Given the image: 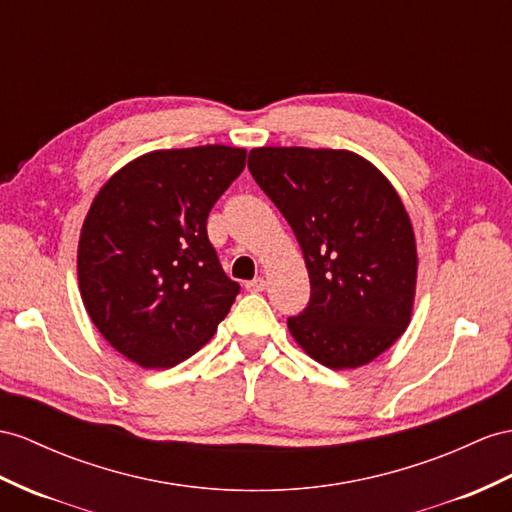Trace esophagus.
<instances>
[{
	"mask_svg": "<svg viewBox=\"0 0 512 512\" xmlns=\"http://www.w3.org/2000/svg\"><path fill=\"white\" fill-rule=\"evenodd\" d=\"M246 290L248 292H264L266 290V279L264 277H257V279H253V281H248L246 283Z\"/></svg>",
	"mask_w": 512,
	"mask_h": 512,
	"instance_id": "esophagus-1",
	"label": "esophagus"
}]
</instances>
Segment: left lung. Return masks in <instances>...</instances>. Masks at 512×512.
<instances>
[{
	"mask_svg": "<svg viewBox=\"0 0 512 512\" xmlns=\"http://www.w3.org/2000/svg\"><path fill=\"white\" fill-rule=\"evenodd\" d=\"M248 170L305 255L311 298L287 318L292 337L331 370L370 363L413 311L415 235L398 192L350 151L261 147L248 153Z\"/></svg>",
	"mask_w": 512,
	"mask_h": 512,
	"instance_id": "1",
	"label": "left lung"
}]
</instances>
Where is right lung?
<instances>
[{
  "label": "right lung",
  "mask_w": 512,
  "mask_h": 512,
  "mask_svg": "<svg viewBox=\"0 0 512 512\" xmlns=\"http://www.w3.org/2000/svg\"><path fill=\"white\" fill-rule=\"evenodd\" d=\"M244 162V149L225 144L153 151L121 168L90 205L77 248L84 307L140 368L192 357L240 294L207 238V216Z\"/></svg>",
  "instance_id": "add662e5"
}]
</instances>
